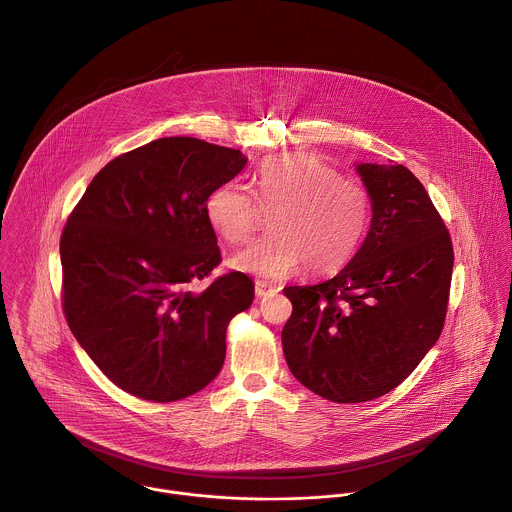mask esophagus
<instances>
[{"instance_id":"1","label":"esophagus","mask_w":512,"mask_h":512,"mask_svg":"<svg viewBox=\"0 0 512 512\" xmlns=\"http://www.w3.org/2000/svg\"><path fill=\"white\" fill-rule=\"evenodd\" d=\"M278 292V288L266 284V282H256V295L258 297H266V295H272V293Z\"/></svg>"}]
</instances>
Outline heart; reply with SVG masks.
Here are the masks:
<instances>
[{
    "mask_svg": "<svg viewBox=\"0 0 512 512\" xmlns=\"http://www.w3.org/2000/svg\"><path fill=\"white\" fill-rule=\"evenodd\" d=\"M256 199L276 211L272 234L232 258L240 272L278 282L307 268L323 276L351 260L370 222V195L361 183L311 153H284L264 161L254 179ZM248 189L222 183L207 199V219L230 244L258 228V205Z\"/></svg>",
    "mask_w": 512,
    "mask_h": 512,
    "instance_id": "b5f03b06",
    "label": "heart"
}]
</instances>
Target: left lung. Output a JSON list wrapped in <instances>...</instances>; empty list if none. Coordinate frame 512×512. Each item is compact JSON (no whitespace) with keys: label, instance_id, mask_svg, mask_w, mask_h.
Instances as JSON below:
<instances>
[{"label":"left lung","instance_id":"obj_1","mask_svg":"<svg viewBox=\"0 0 512 512\" xmlns=\"http://www.w3.org/2000/svg\"><path fill=\"white\" fill-rule=\"evenodd\" d=\"M372 205L353 260L317 286H290L282 345L293 376L339 404L374 400L420 365L441 335L453 270L449 230L416 175L359 163Z\"/></svg>","mask_w":512,"mask_h":512}]
</instances>
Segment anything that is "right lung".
Instances as JSON below:
<instances>
[{
    "label": "right lung",
    "mask_w": 512,
    "mask_h": 512,
    "mask_svg": "<svg viewBox=\"0 0 512 512\" xmlns=\"http://www.w3.org/2000/svg\"><path fill=\"white\" fill-rule=\"evenodd\" d=\"M240 149L161 138L114 157L74 207L61 236L63 309L80 347L122 390L175 402L222 368L226 327L254 282L222 274L207 199L246 165Z\"/></svg>",
    "instance_id": "1"
}]
</instances>
